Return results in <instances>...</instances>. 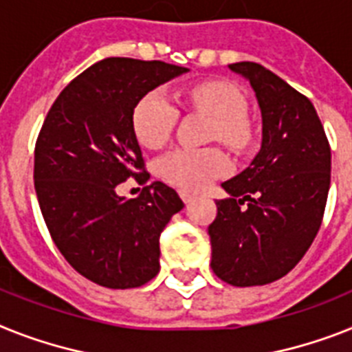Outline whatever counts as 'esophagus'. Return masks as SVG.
<instances>
[{
    "label": "esophagus",
    "instance_id": "esophagus-1",
    "mask_svg": "<svg viewBox=\"0 0 352 352\" xmlns=\"http://www.w3.org/2000/svg\"><path fill=\"white\" fill-rule=\"evenodd\" d=\"M179 196H182V199H183V203H190V201H194V194L192 192H188V190H179Z\"/></svg>",
    "mask_w": 352,
    "mask_h": 352
}]
</instances>
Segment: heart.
Segmentation results:
<instances>
[{
    "label": "heart",
    "instance_id": "b5f03b06",
    "mask_svg": "<svg viewBox=\"0 0 352 352\" xmlns=\"http://www.w3.org/2000/svg\"><path fill=\"white\" fill-rule=\"evenodd\" d=\"M188 104L214 120L212 135L232 149H243L250 142V126L245 120L246 102L237 89L225 82H205L188 91ZM178 118V109L162 89L149 91L133 109L131 126L136 140L149 149H158L169 140ZM228 169V162L217 149L170 151L160 160V173L167 182L187 190L208 187Z\"/></svg>",
    "mask_w": 352,
    "mask_h": 352
}]
</instances>
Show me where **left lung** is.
Listing matches in <instances>:
<instances>
[{"instance_id": "left-lung-1", "label": "left lung", "mask_w": 352, "mask_h": 352, "mask_svg": "<svg viewBox=\"0 0 352 352\" xmlns=\"http://www.w3.org/2000/svg\"><path fill=\"white\" fill-rule=\"evenodd\" d=\"M228 68L254 89L263 140L248 167L221 183L228 197L208 226L210 264L232 286H263L292 272L320 228L331 149L309 98L257 63Z\"/></svg>"}]
</instances>
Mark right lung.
Instances as JSON below:
<instances>
[{"mask_svg": "<svg viewBox=\"0 0 352 352\" xmlns=\"http://www.w3.org/2000/svg\"><path fill=\"white\" fill-rule=\"evenodd\" d=\"M162 60L107 57L66 86L41 127L34 183L52 239L78 274L111 289L149 283L160 270V234L185 205L162 182L127 199L117 187L144 158L131 117L144 95L187 74Z\"/></svg>", "mask_w": 352, "mask_h": 352, "instance_id": "obj_1", "label": "right lung"}]
</instances>
